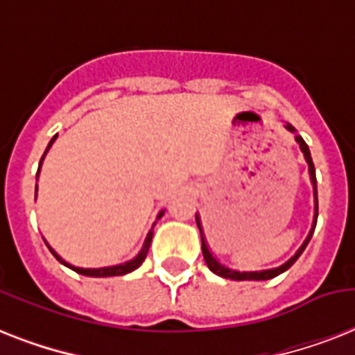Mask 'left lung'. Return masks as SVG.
<instances>
[{"mask_svg": "<svg viewBox=\"0 0 355 355\" xmlns=\"http://www.w3.org/2000/svg\"><path fill=\"white\" fill-rule=\"evenodd\" d=\"M286 128L289 130V132L295 134V139H297V144L300 145V150H302L304 158H306V162H308L309 180H311V184H313V197H315V216H313V225H311V230H309L308 237H306L302 245H300V248H298L297 252H295V256H291V258L287 259L284 265H280V267H272V269H263V270H237V269H230V267H227V265L221 263V261H219V259L214 256V252H211L210 247H208V243H206L202 227H200V217L195 214L197 227H199V230H200V241H202V256H205V261H206V265H208V269H210L211 272H216L217 276L230 278V280H270V278H275V276L282 275V272H286V270L289 269V267H291V265L295 263L298 258H300V254L304 252V248L308 247L309 239H311V236H313L315 227H317V216H319V200H317V177H315L313 160H311V153H309V147L306 145V141L302 139V136H300V134H297V128L293 127V125H289V123H286Z\"/></svg>", "mask_w": 355, "mask_h": 355, "instance_id": "1", "label": "left lung"}]
</instances>
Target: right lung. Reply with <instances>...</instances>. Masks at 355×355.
<instances>
[{
    "label": "right lung",
    "mask_w": 355,
    "mask_h": 355,
    "mask_svg": "<svg viewBox=\"0 0 355 355\" xmlns=\"http://www.w3.org/2000/svg\"><path fill=\"white\" fill-rule=\"evenodd\" d=\"M57 139V136H53V139L49 141V145H47V149L46 153H44V156H42V160H40V166H38V173H36V182H38V175H40V167H42V162H44V158H46L47 155V150L51 149V145L53 141ZM36 191H38V184H36ZM164 216V210L158 214V217L156 219H160V217ZM156 225V223H155ZM155 225H153V228H155ZM153 228L149 230V234H147V237H145V243H144V247H141V250L138 252V256L132 259H128V261H125V263H118V265H110V267H97V269H85V267H75V265L68 263L66 259H62L60 256H58L55 250H53L49 245V250H51V254L55 256V258L60 261L62 265H66V267H69V269H73L75 272H79V275H85V276H94V278H105V276H121V275H128V272H132V270H136L139 267V265L144 263V259L145 256H147V252H149V247H150V239H153ZM46 241V239H44Z\"/></svg>",
    "instance_id": "obj_1"
}]
</instances>
